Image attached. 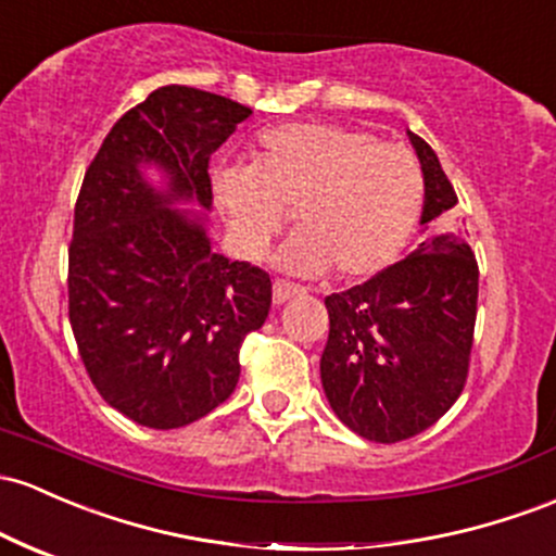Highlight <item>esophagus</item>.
Returning <instances> with one entry per match:
<instances>
[{
    "mask_svg": "<svg viewBox=\"0 0 556 556\" xmlns=\"http://www.w3.org/2000/svg\"><path fill=\"white\" fill-rule=\"evenodd\" d=\"M301 292H303V288H298V285H290V282H285V279H277V282H274V303H277V306H282V303H288L290 298L301 295Z\"/></svg>",
    "mask_w": 556,
    "mask_h": 556,
    "instance_id": "34e87169",
    "label": "esophagus"
}]
</instances>
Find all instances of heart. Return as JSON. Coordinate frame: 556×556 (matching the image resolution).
<instances>
[{"label": "heart", "mask_w": 556, "mask_h": 556, "mask_svg": "<svg viewBox=\"0 0 556 556\" xmlns=\"http://www.w3.org/2000/svg\"><path fill=\"white\" fill-rule=\"evenodd\" d=\"M412 150L340 124H288L261 134L255 166L227 163L213 198L237 253L258 258L295 213L301 235L277 255L292 274L369 279L404 253L425 205Z\"/></svg>", "instance_id": "1"}]
</instances>
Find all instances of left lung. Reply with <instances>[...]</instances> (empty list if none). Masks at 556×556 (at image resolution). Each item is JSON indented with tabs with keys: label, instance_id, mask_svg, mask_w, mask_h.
<instances>
[{
	"label": "left lung",
	"instance_id": "obj_1",
	"mask_svg": "<svg viewBox=\"0 0 556 556\" xmlns=\"http://www.w3.org/2000/svg\"><path fill=\"white\" fill-rule=\"evenodd\" d=\"M408 142L425 170V237L369 282L325 298L321 388L345 427L399 443L435 425L467 382L478 316V261L456 218V192L430 144Z\"/></svg>",
	"mask_w": 556,
	"mask_h": 556
}]
</instances>
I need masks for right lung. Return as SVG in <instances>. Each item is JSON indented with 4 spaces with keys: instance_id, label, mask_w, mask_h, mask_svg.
<instances>
[{
    "instance_id": "right-lung-1",
    "label": "right lung",
    "mask_w": 556,
    "mask_h": 556,
    "mask_svg": "<svg viewBox=\"0 0 556 556\" xmlns=\"http://www.w3.org/2000/svg\"><path fill=\"white\" fill-rule=\"evenodd\" d=\"M253 110L179 87L121 115L84 176L68 248V316L89 380L137 425L174 430L235 393L240 348L266 321L271 279L213 253L208 161ZM155 165L166 188L141 168Z\"/></svg>"
}]
</instances>
